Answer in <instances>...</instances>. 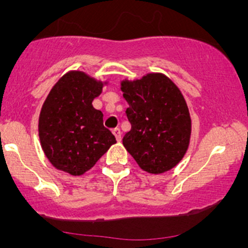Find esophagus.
Here are the masks:
<instances>
[{"label":"esophagus","mask_w":248,"mask_h":248,"mask_svg":"<svg viewBox=\"0 0 248 248\" xmlns=\"http://www.w3.org/2000/svg\"><path fill=\"white\" fill-rule=\"evenodd\" d=\"M112 134H114L117 141H121V131H120V128L112 129Z\"/></svg>","instance_id":"obj_1"}]
</instances>
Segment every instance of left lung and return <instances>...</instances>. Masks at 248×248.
Returning <instances> with one entry per match:
<instances>
[{
    "instance_id": "1",
    "label": "left lung",
    "mask_w": 248,
    "mask_h": 248,
    "mask_svg": "<svg viewBox=\"0 0 248 248\" xmlns=\"http://www.w3.org/2000/svg\"><path fill=\"white\" fill-rule=\"evenodd\" d=\"M131 129L122 144L142 170L162 174L176 167L189 145L192 121L179 87L162 73L122 80Z\"/></svg>"
}]
</instances>
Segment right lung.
<instances>
[{"instance_id":"obj_1","label":"right lung","mask_w":248,"mask_h":248,"mask_svg":"<svg viewBox=\"0 0 248 248\" xmlns=\"http://www.w3.org/2000/svg\"><path fill=\"white\" fill-rule=\"evenodd\" d=\"M106 81L80 71L64 74L52 86L39 114L42 149L59 170L79 176L92 168L116 139L92 106Z\"/></svg>"}]
</instances>
